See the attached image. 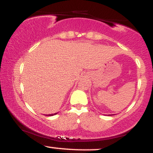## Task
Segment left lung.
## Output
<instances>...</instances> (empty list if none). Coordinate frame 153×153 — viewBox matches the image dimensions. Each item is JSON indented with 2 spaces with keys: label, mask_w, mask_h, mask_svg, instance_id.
<instances>
[{
  "label": "left lung",
  "mask_w": 153,
  "mask_h": 153,
  "mask_svg": "<svg viewBox=\"0 0 153 153\" xmlns=\"http://www.w3.org/2000/svg\"><path fill=\"white\" fill-rule=\"evenodd\" d=\"M111 115H112V114H111Z\"/></svg>",
  "instance_id": "left-lung-1"
}]
</instances>
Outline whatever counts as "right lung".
Segmentation results:
<instances>
[{
  "instance_id": "right-lung-1",
  "label": "right lung",
  "mask_w": 153,
  "mask_h": 153,
  "mask_svg": "<svg viewBox=\"0 0 153 153\" xmlns=\"http://www.w3.org/2000/svg\"><path fill=\"white\" fill-rule=\"evenodd\" d=\"M57 113H54V114H47V115H46V116H53V115H55V114H57Z\"/></svg>"
}]
</instances>
